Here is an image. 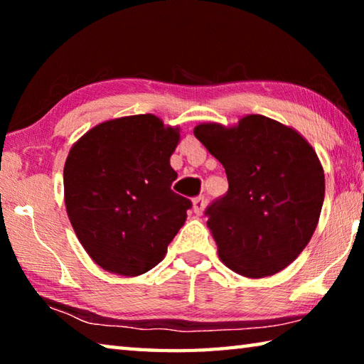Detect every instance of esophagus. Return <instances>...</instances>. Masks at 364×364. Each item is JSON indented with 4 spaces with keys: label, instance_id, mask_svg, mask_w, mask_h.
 I'll use <instances>...</instances> for the list:
<instances>
[{
    "label": "esophagus",
    "instance_id": "obj_1",
    "mask_svg": "<svg viewBox=\"0 0 364 364\" xmlns=\"http://www.w3.org/2000/svg\"><path fill=\"white\" fill-rule=\"evenodd\" d=\"M193 208H194L196 215H202V212H204V208H205V197L204 196L196 197V199L193 200Z\"/></svg>",
    "mask_w": 364,
    "mask_h": 364
}]
</instances>
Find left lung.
Masks as SVG:
<instances>
[{
    "label": "left lung",
    "instance_id": "1",
    "mask_svg": "<svg viewBox=\"0 0 364 364\" xmlns=\"http://www.w3.org/2000/svg\"><path fill=\"white\" fill-rule=\"evenodd\" d=\"M194 134L230 184L205 208L221 262L249 278L284 269L310 242L321 213L324 171L316 152L263 115L244 117L234 128L204 123Z\"/></svg>",
    "mask_w": 364,
    "mask_h": 364
}]
</instances>
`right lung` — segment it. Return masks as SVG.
I'll list each match as a JSON object with an SVG mask.
<instances>
[{"label":"right lung","instance_id":"obj_1","mask_svg":"<svg viewBox=\"0 0 364 364\" xmlns=\"http://www.w3.org/2000/svg\"><path fill=\"white\" fill-rule=\"evenodd\" d=\"M180 139L156 115L104 122L72 147L64 167L67 215L101 268L138 276L156 267L193 202L171 191Z\"/></svg>","mask_w":364,"mask_h":364}]
</instances>
